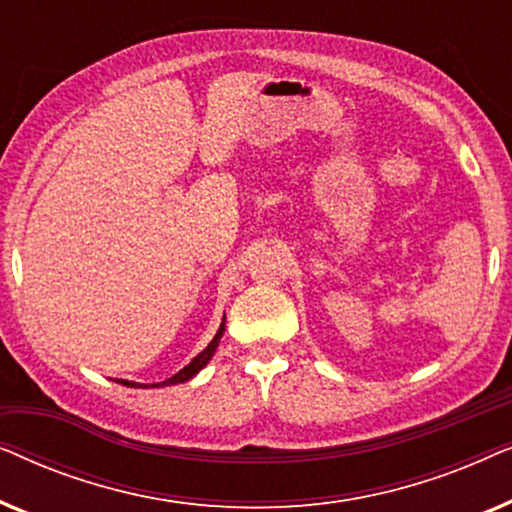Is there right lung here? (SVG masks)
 <instances>
[{
	"mask_svg": "<svg viewBox=\"0 0 512 512\" xmlns=\"http://www.w3.org/2000/svg\"><path fill=\"white\" fill-rule=\"evenodd\" d=\"M223 321H226V319H223ZM221 335H223V324H221V328H219V333L214 335V340L209 342V345H207V349H202V352H200L198 356H195V359H193L191 363H188L186 368H181L177 375H172L170 380H165V382L156 384V387H167V384H179V382H186V380H191V377H193L195 373H200V370L205 368L207 363H209V359H212V356H214L216 347H219V340H221ZM121 384H128V387H132V384H135V382L121 380Z\"/></svg>",
	"mask_w": 512,
	"mask_h": 512,
	"instance_id": "1",
	"label": "right lung"
}]
</instances>
